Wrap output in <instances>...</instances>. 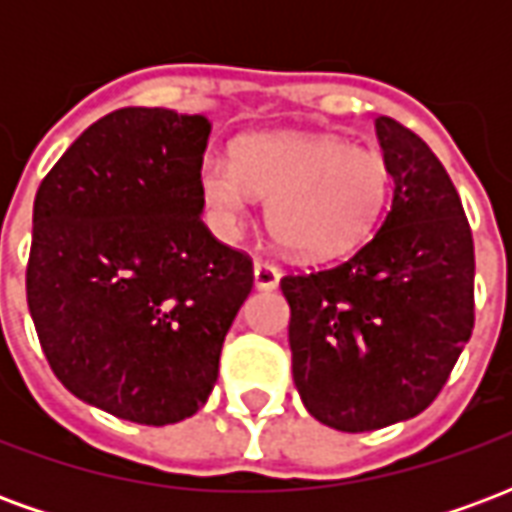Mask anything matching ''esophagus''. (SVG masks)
Listing matches in <instances>:
<instances>
[{"instance_id": "34e87169", "label": "esophagus", "mask_w": 512, "mask_h": 512, "mask_svg": "<svg viewBox=\"0 0 512 512\" xmlns=\"http://www.w3.org/2000/svg\"><path fill=\"white\" fill-rule=\"evenodd\" d=\"M279 268L266 260H257L255 263V288L260 290H274L279 285Z\"/></svg>"}]
</instances>
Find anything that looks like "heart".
I'll list each match as a JSON object with an SVG mask.
<instances>
[{"label": "heart", "instance_id": "b5f03b06", "mask_svg": "<svg viewBox=\"0 0 512 512\" xmlns=\"http://www.w3.org/2000/svg\"><path fill=\"white\" fill-rule=\"evenodd\" d=\"M200 191L222 227H235L249 194L268 200L279 246L310 260L351 252L376 230L392 191L386 158L340 136L266 131L241 136L233 161L205 158Z\"/></svg>", "mask_w": 512, "mask_h": 512}]
</instances>
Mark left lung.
<instances>
[{"label":"left lung","instance_id":"obj_1","mask_svg":"<svg viewBox=\"0 0 512 512\" xmlns=\"http://www.w3.org/2000/svg\"><path fill=\"white\" fill-rule=\"evenodd\" d=\"M395 180L381 230L332 268L288 274L293 381L312 417L365 433L436 400L474 329V241L447 169L378 117Z\"/></svg>","mask_w":512,"mask_h":512}]
</instances>
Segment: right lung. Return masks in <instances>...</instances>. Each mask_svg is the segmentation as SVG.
<instances>
[{
    "label": "right lung",
    "mask_w": 512,
    "mask_h": 512,
    "mask_svg": "<svg viewBox=\"0 0 512 512\" xmlns=\"http://www.w3.org/2000/svg\"><path fill=\"white\" fill-rule=\"evenodd\" d=\"M211 123L126 106L73 142L32 211L27 304L54 376L139 425L191 417L252 290V257L202 224Z\"/></svg>",
    "instance_id": "right-lung-1"
}]
</instances>
